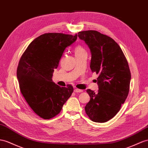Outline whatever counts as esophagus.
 <instances>
[{
	"label": "esophagus",
	"instance_id": "1",
	"mask_svg": "<svg viewBox=\"0 0 148 148\" xmlns=\"http://www.w3.org/2000/svg\"><path fill=\"white\" fill-rule=\"evenodd\" d=\"M74 92H83V90H82V89H77V88H75V89H74Z\"/></svg>",
	"mask_w": 148,
	"mask_h": 148
}]
</instances>
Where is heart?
I'll list each match as a JSON object with an SVG mask.
<instances>
[{
    "label": "heart",
    "instance_id": "heart-1",
    "mask_svg": "<svg viewBox=\"0 0 148 148\" xmlns=\"http://www.w3.org/2000/svg\"><path fill=\"white\" fill-rule=\"evenodd\" d=\"M74 53L75 56H77L84 54V53H86V51L84 47H82L80 45H78L74 49Z\"/></svg>",
    "mask_w": 148,
    "mask_h": 148
}]
</instances>
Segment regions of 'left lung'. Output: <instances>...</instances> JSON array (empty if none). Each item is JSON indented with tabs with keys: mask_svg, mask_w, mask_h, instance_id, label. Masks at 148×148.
<instances>
[{
	"mask_svg": "<svg viewBox=\"0 0 148 148\" xmlns=\"http://www.w3.org/2000/svg\"><path fill=\"white\" fill-rule=\"evenodd\" d=\"M91 52L90 68L99 75L96 93L88 89L90 101L85 111L90 119L105 123L118 112L130 91L131 72L119 45L111 37L96 31L79 32Z\"/></svg>",
	"mask_w": 148,
	"mask_h": 148,
	"instance_id": "1",
	"label": "left lung"
}]
</instances>
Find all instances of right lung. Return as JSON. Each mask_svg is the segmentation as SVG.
Here are the masks:
<instances>
[{
  "mask_svg": "<svg viewBox=\"0 0 148 148\" xmlns=\"http://www.w3.org/2000/svg\"><path fill=\"white\" fill-rule=\"evenodd\" d=\"M77 38L62 33H45L37 37L22 55L17 69L19 89L37 115L50 119L61 111L73 92V87H60L52 81L65 49Z\"/></svg>",
  "mask_w": 148,
  "mask_h": 148,
  "instance_id": "add662e5",
  "label": "right lung"
}]
</instances>
